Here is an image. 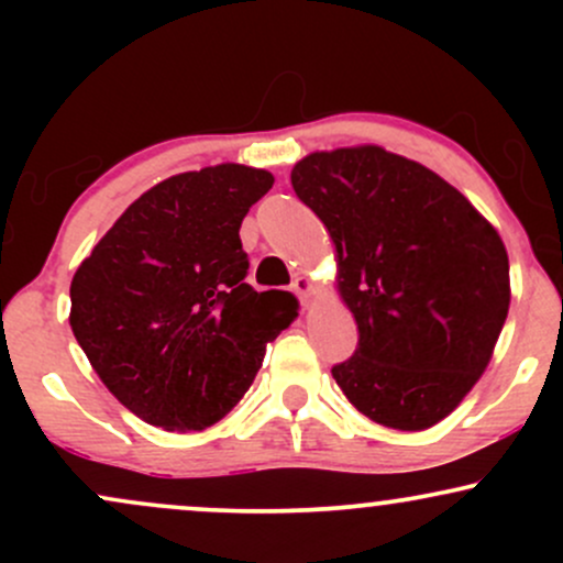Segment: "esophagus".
<instances>
[{
	"label": "esophagus",
	"mask_w": 563,
	"mask_h": 563,
	"mask_svg": "<svg viewBox=\"0 0 563 563\" xmlns=\"http://www.w3.org/2000/svg\"><path fill=\"white\" fill-rule=\"evenodd\" d=\"M290 290H294L296 296H299L301 301H307V296H309V290H312V283L307 280V277H296L294 283H290Z\"/></svg>",
	"instance_id": "34e87169"
}]
</instances>
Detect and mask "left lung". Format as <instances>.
Instances as JSON below:
<instances>
[{"instance_id": "8db88e82", "label": "left lung", "mask_w": 563, "mask_h": 563, "mask_svg": "<svg viewBox=\"0 0 563 563\" xmlns=\"http://www.w3.org/2000/svg\"><path fill=\"white\" fill-rule=\"evenodd\" d=\"M290 185L331 232L357 320L335 384L380 426L439 423L479 380L508 318L497 230L439 174L378 145L312 153Z\"/></svg>"}]
</instances>
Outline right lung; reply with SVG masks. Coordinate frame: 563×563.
Segmentation results:
<instances>
[{"label": "right lung", "instance_id": "1", "mask_svg": "<svg viewBox=\"0 0 563 563\" xmlns=\"http://www.w3.org/2000/svg\"><path fill=\"white\" fill-rule=\"evenodd\" d=\"M241 164L164 179L115 219L70 283V331L126 410L203 431L241 402L296 318L286 290L245 283L241 222L273 187Z\"/></svg>", "mask_w": 563, "mask_h": 563}]
</instances>
